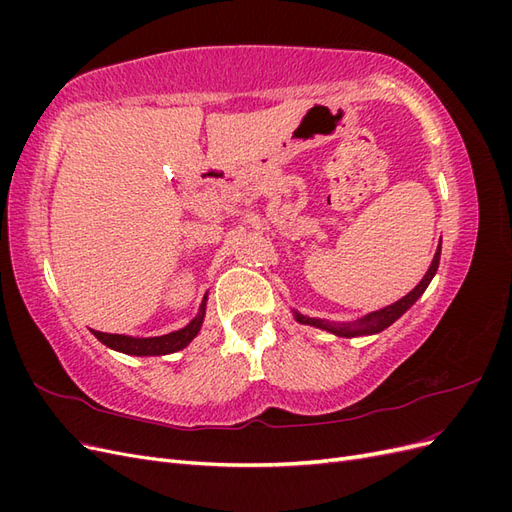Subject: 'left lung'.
<instances>
[{"label":"left lung","instance_id":"obj_1","mask_svg":"<svg viewBox=\"0 0 512 512\" xmlns=\"http://www.w3.org/2000/svg\"><path fill=\"white\" fill-rule=\"evenodd\" d=\"M440 250H442V241H440L438 252H436V256H433L431 267H429V271H427V275L423 277V280L418 282V286H416L412 292H408L404 299H399L397 303H393V305H389V307L378 309V312H371V314H367L365 318L356 320V322H327V320H318V318H307V316H303V314H299V312H294V318H297L301 324H312V327L324 329V331H329V333L339 335V337H356V335H374V333H380V331H384L386 327H391V324H393L401 314H406L408 309L416 303V299L421 297V294L425 292V288H427L429 282H431V277L436 275V271H438V265H440Z\"/></svg>","mask_w":512,"mask_h":512}]
</instances>
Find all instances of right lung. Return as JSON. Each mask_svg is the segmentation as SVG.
Wrapping results in <instances>:
<instances>
[{
    "label": "right lung",
    "instance_id": "right-lung-1",
    "mask_svg": "<svg viewBox=\"0 0 512 512\" xmlns=\"http://www.w3.org/2000/svg\"><path fill=\"white\" fill-rule=\"evenodd\" d=\"M203 316H205V301H203V305H200L198 316L188 324V327H183L175 333L162 335V337H128V335H113V333H100V331H91V333H94L104 346L119 350L123 354L160 356V354L177 352V350L188 346L198 335L200 324H203Z\"/></svg>",
    "mask_w": 512,
    "mask_h": 512
}]
</instances>
